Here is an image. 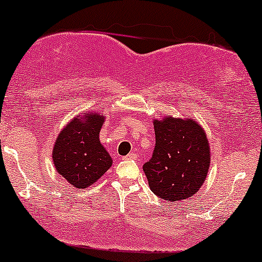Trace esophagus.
<instances>
[{
  "instance_id": "esophagus-1",
  "label": "esophagus",
  "mask_w": 262,
  "mask_h": 262,
  "mask_svg": "<svg viewBox=\"0 0 262 262\" xmlns=\"http://www.w3.org/2000/svg\"><path fill=\"white\" fill-rule=\"evenodd\" d=\"M137 158V155L136 154H134V152H132V154H128L127 156H125V157H123V160H136Z\"/></svg>"
}]
</instances>
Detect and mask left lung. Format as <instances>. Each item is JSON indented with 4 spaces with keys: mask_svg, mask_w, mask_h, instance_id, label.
<instances>
[{
    "mask_svg": "<svg viewBox=\"0 0 262 262\" xmlns=\"http://www.w3.org/2000/svg\"><path fill=\"white\" fill-rule=\"evenodd\" d=\"M154 155L143 164L148 186L163 201H183L202 187L210 166L205 132L192 119L155 120Z\"/></svg>",
    "mask_w": 262,
    "mask_h": 262,
    "instance_id": "8db88e82",
    "label": "left lung"
}]
</instances>
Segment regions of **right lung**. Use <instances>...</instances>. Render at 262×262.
<instances>
[{
	"label": "right lung",
	"mask_w": 262,
	"mask_h": 262,
	"mask_svg": "<svg viewBox=\"0 0 262 262\" xmlns=\"http://www.w3.org/2000/svg\"><path fill=\"white\" fill-rule=\"evenodd\" d=\"M102 122L104 117L98 113L75 117L63 128L53 148L55 168L72 186L80 189L92 186L113 163L99 140Z\"/></svg>",
	"instance_id": "right-lung-1"
}]
</instances>
